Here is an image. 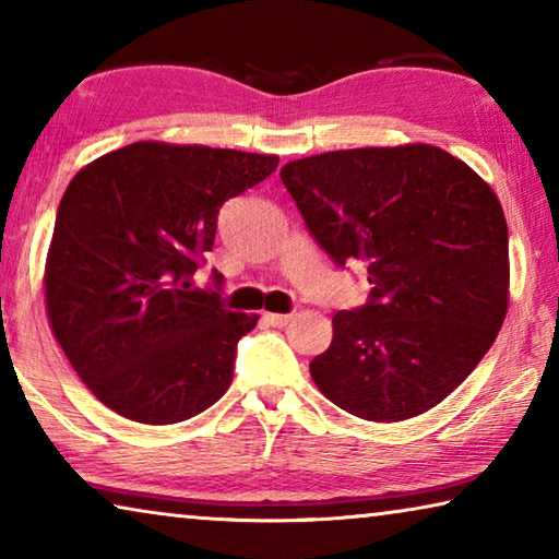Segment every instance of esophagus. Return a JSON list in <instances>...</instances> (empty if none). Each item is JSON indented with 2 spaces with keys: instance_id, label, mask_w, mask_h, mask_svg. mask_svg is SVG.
<instances>
[{
  "instance_id": "1",
  "label": "esophagus",
  "mask_w": 559,
  "mask_h": 559,
  "mask_svg": "<svg viewBox=\"0 0 559 559\" xmlns=\"http://www.w3.org/2000/svg\"><path fill=\"white\" fill-rule=\"evenodd\" d=\"M290 313H263V320H266L269 325H273V328H283V325H288L290 323Z\"/></svg>"
}]
</instances>
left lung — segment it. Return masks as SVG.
Returning a JSON list of instances; mask_svg holds the SVG:
<instances>
[{"label":"left lung","mask_w":559,"mask_h":559,"mask_svg":"<svg viewBox=\"0 0 559 559\" xmlns=\"http://www.w3.org/2000/svg\"><path fill=\"white\" fill-rule=\"evenodd\" d=\"M281 179L337 266L362 259L372 283L310 362L318 390L382 424L447 400L508 313V224L490 185L427 143L293 159Z\"/></svg>","instance_id":"8db88e82"}]
</instances>
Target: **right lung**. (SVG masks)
Returning <instances> with one entry per match:
<instances>
[{"mask_svg":"<svg viewBox=\"0 0 559 559\" xmlns=\"http://www.w3.org/2000/svg\"><path fill=\"white\" fill-rule=\"evenodd\" d=\"M276 167L278 155L143 140L75 173L46 257V316L108 409L159 427L229 390L236 343L259 316L189 286L222 204Z\"/></svg>","mask_w":559,"mask_h":559,"instance_id":"obj_1","label":"right lung"}]
</instances>
